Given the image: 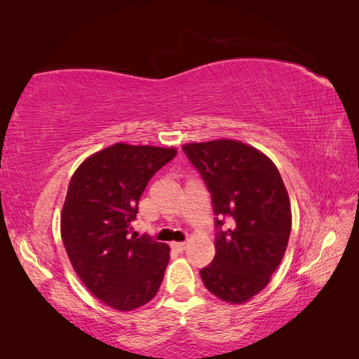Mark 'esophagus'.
Returning <instances> with one entry per match:
<instances>
[{
  "label": "esophagus",
  "instance_id": "esophagus-1",
  "mask_svg": "<svg viewBox=\"0 0 359 359\" xmlns=\"http://www.w3.org/2000/svg\"><path fill=\"white\" fill-rule=\"evenodd\" d=\"M172 247L175 248V250H185L187 248V242H172Z\"/></svg>",
  "mask_w": 359,
  "mask_h": 359
}]
</instances>
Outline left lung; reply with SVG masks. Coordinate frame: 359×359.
Returning a JSON list of instances; mask_svg holds the SVG:
<instances>
[{
    "mask_svg": "<svg viewBox=\"0 0 359 359\" xmlns=\"http://www.w3.org/2000/svg\"><path fill=\"white\" fill-rule=\"evenodd\" d=\"M184 151L208 184L217 215L215 257L201 269L212 294L244 304L271 280L291 233V205L277 166L263 151L234 139L184 144ZM217 228L223 226L215 220Z\"/></svg>",
    "mask_w": 359,
    "mask_h": 359,
    "instance_id": "8db88e82",
    "label": "left lung"
}]
</instances>
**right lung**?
Segmentation results:
<instances>
[{"instance_id": "obj_1", "label": "right lung", "mask_w": 359, "mask_h": 359, "mask_svg": "<svg viewBox=\"0 0 359 359\" xmlns=\"http://www.w3.org/2000/svg\"><path fill=\"white\" fill-rule=\"evenodd\" d=\"M175 155L174 147L117 142L71 177L60 220L66 253L90 293L115 311L145 306L160 290L171 248L130 233L149 180Z\"/></svg>"}]
</instances>
